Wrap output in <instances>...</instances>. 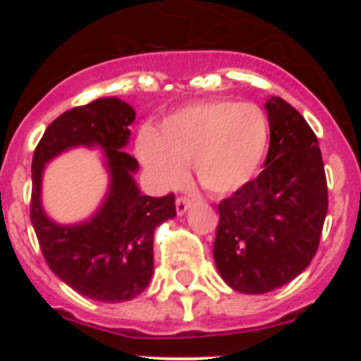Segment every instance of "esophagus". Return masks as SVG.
Instances as JSON below:
<instances>
[{"label": "esophagus", "instance_id": "1", "mask_svg": "<svg viewBox=\"0 0 361 361\" xmlns=\"http://www.w3.org/2000/svg\"><path fill=\"white\" fill-rule=\"evenodd\" d=\"M191 206V200L186 199V197H178L175 200V208H177V215H184L188 212V208Z\"/></svg>", "mask_w": 361, "mask_h": 361}]
</instances>
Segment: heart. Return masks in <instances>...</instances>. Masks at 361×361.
<instances>
[{"mask_svg": "<svg viewBox=\"0 0 361 361\" xmlns=\"http://www.w3.org/2000/svg\"><path fill=\"white\" fill-rule=\"evenodd\" d=\"M269 123L260 106L235 101L191 103L166 117L157 137H139V157L162 188L184 178L193 164L200 186L226 195L244 186L266 153Z\"/></svg>", "mask_w": 361, "mask_h": 361, "instance_id": "obj_1", "label": "heart"}]
</instances>
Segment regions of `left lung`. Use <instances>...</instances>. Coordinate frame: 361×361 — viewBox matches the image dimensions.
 <instances>
[{"mask_svg": "<svg viewBox=\"0 0 361 361\" xmlns=\"http://www.w3.org/2000/svg\"><path fill=\"white\" fill-rule=\"evenodd\" d=\"M269 152L257 178L219 204L213 244L229 288L262 295L311 264L327 215V180L318 139L282 97L266 101Z\"/></svg>", "mask_w": 361, "mask_h": 361, "instance_id": "left-lung-1", "label": "left lung"}]
</instances>
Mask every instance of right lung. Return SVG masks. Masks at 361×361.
Here are the masks:
<instances>
[{"label":"right lung","instance_id":"right-lung-1","mask_svg":"<svg viewBox=\"0 0 361 361\" xmlns=\"http://www.w3.org/2000/svg\"><path fill=\"white\" fill-rule=\"evenodd\" d=\"M135 110L117 97L72 108L44 130L32 159L30 220L41 253L56 276L86 298L126 302L153 276V231L177 215L173 193L142 195L133 175L139 162L124 152ZM78 145L104 152L111 184L99 209L85 223L57 225L42 209L44 166Z\"/></svg>","mask_w":361,"mask_h":361}]
</instances>
